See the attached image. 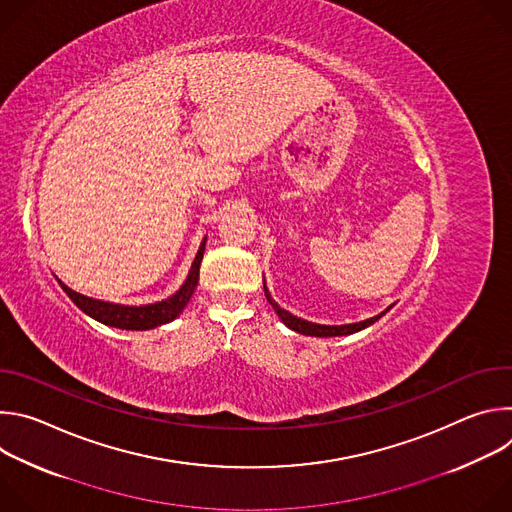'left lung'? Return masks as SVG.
Segmentation results:
<instances>
[{"mask_svg":"<svg viewBox=\"0 0 512 512\" xmlns=\"http://www.w3.org/2000/svg\"><path fill=\"white\" fill-rule=\"evenodd\" d=\"M263 289H265V298H267V302L271 304V308L275 310V314L279 316V320H281L289 330H294V332L304 334V336H318V338L348 336V334H354V332H360V330H364V328H369L371 324H375L379 318H383V316L393 308V306H389L385 312H381V314H377V316H373V318L362 320V322H354V324H340V326H328V324L308 322V320H304V318H298V316H294L291 312L283 310V308H281V306L271 298L265 279H263Z\"/></svg>","mask_w":512,"mask_h":512,"instance_id":"obj_1","label":"left lung"}]
</instances>
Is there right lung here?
Returning a JSON list of instances; mask_svg holds the SVG:
<instances>
[{"label": "right lung", "mask_w": 512, "mask_h": 512, "mask_svg": "<svg viewBox=\"0 0 512 512\" xmlns=\"http://www.w3.org/2000/svg\"><path fill=\"white\" fill-rule=\"evenodd\" d=\"M204 247H206V237L200 243V249L194 257V263L188 271V277L184 279V283L180 285V289L176 294L168 296L162 302H154V304H145V306H125V304H113V302H105V300H95L89 296L79 294V291L70 289L66 283H62L58 277L60 287L64 289V294L75 302V306L79 310H83L87 316H91L93 320L111 326V328H119V330H152L158 328L162 324H168L172 320H176L184 308L188 306L194 289L198 285V275H200V263L204 257Z\"/></svg>", "instance_id": "1"}]
</instances>
